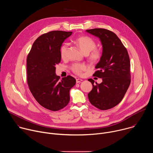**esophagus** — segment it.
Listing matches in <instances>:
<instances>
[{
	"mask_svg": "<svg viewBox=\"0 0 153 153\" xmlns=\"http://www.w3.org/2000/svg\"><path fill=\"white\" fill-rule=\"evenodd\" d=\"M83 80L81 79H76V83H80Z\"/></svg>",
	"mask_w": 153,
	"mask_h": 153,
	"instance_id": "esophagus-1",
	"label": "esophagus"
}]
</instances>
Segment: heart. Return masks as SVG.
<instances>
[{
	"label": "heart",
	"mask_w": 153,
	"mask_h": 153,
	"mask_svg": "<svg viewBox=\"0 0 153 153\" xmlns=\"http://www.w3.org/2000/svg\"><path fill=\"white\" fill-rule=\"evenodd\" d=\"M75 43L85 54H88L91 51L89 56V59L91 62H96L100 59L101 52L99 50L95 49L96 43L90 37L86 36H80L75 40ZM67 48L68 45L66 43L61 47L60 55L62 58H64L66 56ZM85 69V66L83 64H74L72 66V70L77 74H80Z\"/></svg>",
	"instance_id": "b5f03b06"
}]
</instances>
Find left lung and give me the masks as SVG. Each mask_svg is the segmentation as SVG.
I'll return each mask as SVG.
<instances>
[{
  "label": "left lung",
  "instance_id": "8db88e82",
  "mask_svg": "<svg viewBox=\"0 0 153 153\" xmlns=\"http://www.w3.org/2000/svg\"><path fill=\"white\" fill-rule=\"evenodd\" d=\"M98 37L102 45V53L95 68L94 76L102 78L100 83L94 84L89 79L93 89L88 93L90 103L101 110H106L119 104L123 98L131 82L130 61L128 51L120 39L113 32L103 28L86 30Z\"/></svg>",
  "mask_w": 153,
  "mask_h": 153
}]
</instances>
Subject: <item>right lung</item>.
<instances>
[{
    "mask_svg": "<svg viewBox=\"0 0 153 153\" xmlns=\"http://www.w3.org/2000/svg\"><path fill=\"white\" fill-rule=\"evenodd\" d=\"M72 32L53 31L39 36L33 43L27 59V82L37 102L48 110L58 111L70 102V91L76 80L71 76L56 74L61 60L60 48Z\"/></svg>",
    "mask_w": 153,
    "mask_h": 153,
    "instance_id": "1",
    "label": "right lung"
}]
</instances>
